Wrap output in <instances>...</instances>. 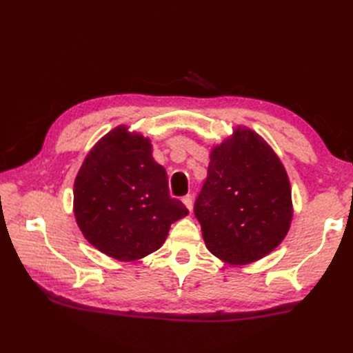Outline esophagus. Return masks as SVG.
I'll return each mask as SVG.
<instances>
[{
  "label": "esophagus",
  "instance_id": "esophagus-1",
  "mask_svg": "<svg viewBox=\"0 0 353 353\" xmlns=\"http://www.w3.org/2000/svg\"><path fill=\"white\" fill-rule=\"evenodd\" d=\"M182 201H183V205L190 209H192V205H194V197L191 196V194H188V196H185L183 199H182Z\"/></svg>",
  "mask_w": 353,
  "mask_h": 353
}]
</instances>
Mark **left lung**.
I'll return each instance as SVG.
<instances>
[{
	"label": "left lung",
	"instance_id": "1",
	"mask_svg": "<svg viewBox=\"0 0 353 353\" xmlns=\"http://www.w3.org/2000/svg\"><path fill=\"white\" fill-rule=\"evenodd\" d=\"M209 157L194 205L208 250L230 265L267 256L287 236L292 220L283 163L264 138L244 125L214 145Z\"/></svg>",
	"mask_w": 353,
	"mask_h": 353
}]
</instances>
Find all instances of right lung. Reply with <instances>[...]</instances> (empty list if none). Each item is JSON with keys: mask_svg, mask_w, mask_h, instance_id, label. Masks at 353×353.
<instances>
[{"mask_svg": "<svg viewBox=\"0 0 353 353\" xmlns=\"http://www.w3.org/2000/svg\"><path fill=\"white\" fill-rule=\"evenodd\" d=\"M188 214L181 200L171 199L152 141L127 125L112 129L89 150L74 181L81 234L118 261H137L161 249L171 224Z\"/></svg>", "mask_w": 353, "mask_h": 353, "instance_id": "add662e5", "label": "right lung"}]
</instances>
